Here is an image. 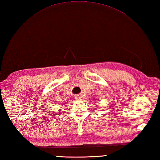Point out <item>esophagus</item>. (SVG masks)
<instances>
[{"label": "esophagus", "instance_id": "34e87169", "mask_svg": "<svg viewBox=\"0 0 160 160\" xmlns=\"http://www.w3.org/2000/svg\"><path fill=\"white\" fill-rule=\"evenodd\" d=\"M75 98H76L77 100H82V97H81V95H79V94L77 95Z\"/></svg>", "mask_w": 160, "mask_h": 160}]
</instances>
